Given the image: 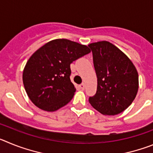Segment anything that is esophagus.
I'll list each match as a JSON object with an SVG mask.
<instances>
[{
  "label": "esophagus",
  "mask_w": 153,
  "mask_h": 153,
  "mask_svg": "<svg viewBox=\"0 0 153 153\" xmlns=\"http://www.w3.org/2000/svg\"><path fill=\"white\" fill-rule=\"evenodd\" d=\"M79 87H80V89H82V90H84L85 87H86V84H85L84 83H81V84L79 85Z\"/></svg>",
  "instance_id": "obj_1"
}]
</instances>
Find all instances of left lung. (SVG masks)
<instances>
[{
	"instance_id": "left-lung-1",
	"label": "left lung",
	"mask_w": 153,
	"mask_h": 153,
	"mask_svg": "<svg viewBox=\"0 0 153 153\" xmlns=\"http://www.w3.org/2000/svg\"><path fill=\"white\" fill-rule=\"evenodd\" d=\"M97 76V90L89 102L103 115L114 116L129 107L139 89V75L129 58L113 44H89Z\"/></svg>"
}]
</instances>
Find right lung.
Here are the masks:
<instances>
[{
  "instance_id": "right-lung-1",
  "label": "right lung",
  "mask_w": 153,
  "mask_h": 153,
  "mask_svg": "<svg viewBox=\"0 0 153 153\" xmlns=\"http://www.w3.org/2000/svg\"><path fill=\"white\" fill-rule=\"evenodd\" d=\"M90 52L87 46L67 39L53 40L35 51L23 72L24 88L35 106L53 112L67 105L76 92L70 63Z\"/></svg>"
}]
</instances>
